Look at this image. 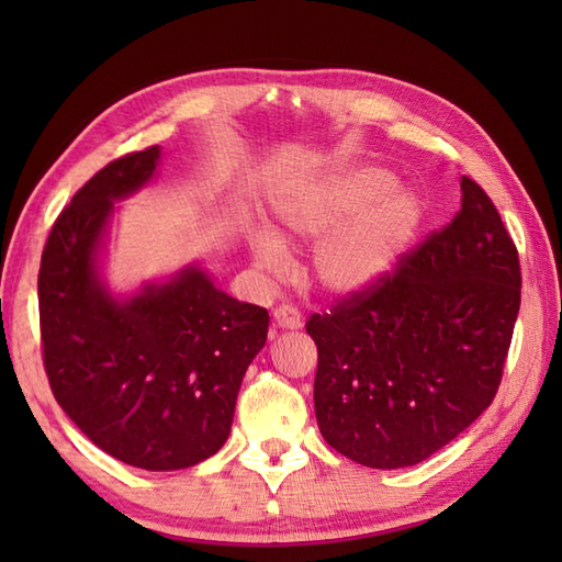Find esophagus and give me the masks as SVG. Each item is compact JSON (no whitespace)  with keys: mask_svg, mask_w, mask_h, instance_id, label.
Returning <instances> with one entry per match:
<instances>
[{"mask_svg":"<svg viewBox=\"0 0 562 562\" xmlns=\"http://www.w3.org/2000/svg\"><path fill=\"white\" fill-rule=\"evenodd\" d=\"M272 318L280 328H288V330H296V328H302V324H304L300 308L292 306V304H280L272 312Z\"/></svg>","mask_w":562,"mask_h":562,"instance_id":"34e87169","label":"esophagus"}]
</instances>
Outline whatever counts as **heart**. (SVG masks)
<instances>
[{
  "mask_svg": "<svg viewBox=\"0 0 562 562\" xmlns=\"http://www.w3.org/2000/svg\"><path fill=\"white\" fill-rule=\"evenodd\" d=\"M282 232L318 241L312 268L321 288L338 294L369 290L411 246L420 229L423 205L411 190L374 166H352L326 176L280 202ZM254 256L262 268L280 270L284 248L274 236L258 232Z\"/></svg>",
  "mask_w": 562,
  "mask_h": 562,
  "instance_id": "b5f03b06",
  "label": "heart"
}]
</instances>
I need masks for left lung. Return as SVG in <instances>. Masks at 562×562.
Wrapping results in <instances>:
<instances>
[{"mask_svg":"<svg viewBox=\"0 0 562 562\" xmlns=\"http://www.w3.org/2000/svg\"><path fill=\"white\" fill-rule=\"evenodd\" d=\"M521 302L517 246L485 190L386 278L312 314L314 405L328 445L369 469H403L459 437L503 381Z\"/></svg>","mask_w":562,"mask_h":562,"instance_id":"8db88e82","label":"left lung"}]
</instances>
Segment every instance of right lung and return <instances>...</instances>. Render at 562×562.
<instances>
[{
    "label": "right lung",
    "mask_w": 562,
    "mask_h": 562,
    "mask_svg": "<svg viewBox=\"0 0 562 562\" xmlns=\"http://www.w3.org/2000/svg\"><path fill=\"white\" fill-rule=\"evenodd\" d=\"M159 147L125 154L59 212L38 272L43 364L69 420L113 459L188 469L229 437L248 364L268 338L262 306L238 302L190 266L115 300L97 254L121 200L157 171Z\"/></svg>",
    "instance_id": "add662e5"
}]
</instances>
